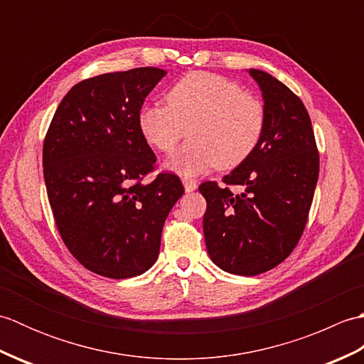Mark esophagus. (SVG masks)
<instances>
[{
	"label": "esophagus",
	"mask_w": 364,
	"mask_h": 364,
	"mask_svg": "<svg viewBox=\"0 0 364 364\" xmlns=\"http://www.w3.org/2000/svg\"><path fill=\"white\" fill-rule=\"evenodd\" d=\"M183 186H184V191H186V192H192V191L197 189V181L191 180V178H183Z\"/></svg>",
	"instance_id": "esophagus-1"
}]
</instances>
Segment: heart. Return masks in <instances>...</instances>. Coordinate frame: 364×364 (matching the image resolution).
<instances>
[{
  "label": "heart",
  "mask_w": 364,
  "mask_h": 364,
  "mask_svg": "<svg viewBox=\"0 0 364 364\" xmlns=\"http://www.w3.org/2000/svg\"><path fill=\"white\" fill-rule=\"evenodd\" d=\"M166 102L144 106L137 125L145 142L162 153H172L188 128L191 141L167 161V168L184 176L239 166L264 133V106L225 76L184 75L168 89Z\"/></svg>",
  "instance_id": "obj_1"
}]
</instances>
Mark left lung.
<instances>
[{"label": "left lung", "mask_w": 364, "mask_h": 364, "mask_svg": "<svg viewBox=\"0 0 364 364\" xmlns=\"http://www.w3.org/2000/svg\"><path fill=\"white\" fill-rule=\"evenodd\" d=\"M262 92L261 142L225 186L205 181L203 235L213 262L236 275H258L289 257L304 233L319 176V153L306 107L282 81L249 70ZM228 186H241L233 195Z\"/></svg>", "instance_id": "8db88e82"}]
</instances>
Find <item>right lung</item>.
I'll use <instances>...</instances> for the list:
<instances>
[{
	"mask_svg": "<svg viewBox=\"0 0 364 364\" xmlns=\"http://www.w3.org/2000/svg\"><path fill=\"white\" fill-rule=\"evenodd\" d=\"M167 72L141 67L76 84L43 141V178L67 249L90 272L129 278L149 270L176 200L180 178L145 180L156 156L137 125L145 97Z\"/></svg>",
	"mask_w": 364,
	"mask_h": 364,
	"instance_id": "obj_1",
	"label": "right lung"
}]
</instances>
